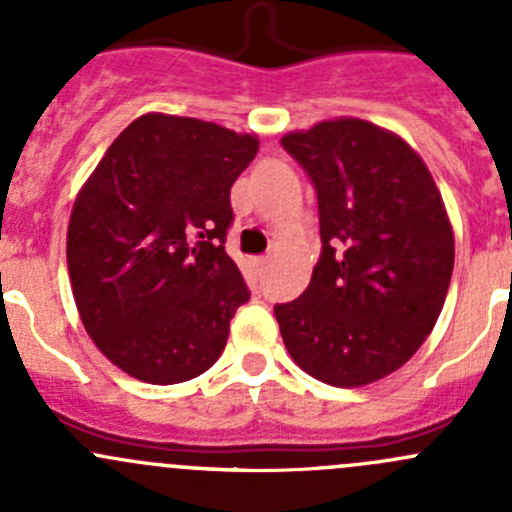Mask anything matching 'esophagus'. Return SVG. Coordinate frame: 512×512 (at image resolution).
<instances>
[{"mask_svg":"<svg viewBox=\"0 0 512 512\" xmlns=\"http://www.w3.org/2000/svg\"><path fill=\"white\" fill-rule=\"evenodd\" d=\"M267 265H270V257H255V267L257 272H265Z\"/></svg>","mask_w":512,"mask_h":512,"instance_id":"1","label":"esophagus"}]
</instances>
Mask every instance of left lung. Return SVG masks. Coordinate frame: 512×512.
<instances>
[{
    "label": "left lung",
    "mask_w": 512,
    "mask_h": 512,
    "mask_svg": "<svg viewBox=\"0 0 512 512\" xmlns=\"http://www.w3.org/2000/svg\"><path fill=\"white\" fill-rule=\"evenodd\" d=\"M317 190L322 255L309 287L275 304L289 356L332 386L404 366L431 334L453 272V230L426 163L361 118L287 133Z\"/></svg>",
    "instance_id": "1"
}]
</instances>
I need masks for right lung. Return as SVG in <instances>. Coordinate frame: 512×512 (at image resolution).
Instances as JSON below:
<instances>
[{
	"label": "right lung",
	"mask_w": 512,
	"mask_h": 512,
	"mask_svg": "<svg viewBox=\"0 0 512 512\" xmlns=\"http://www.w3.org/2000/svg\"><path fill=\"white\" fill-rule=\"evenodd\" d=\"M260 141L198 118H136L81 188L66 262L86 332L118 369L180 384L218 361L250 299L225 252L230 188Z\"/></svg>",
	"instance_id": "add662e5"
}]
</instances>
